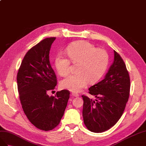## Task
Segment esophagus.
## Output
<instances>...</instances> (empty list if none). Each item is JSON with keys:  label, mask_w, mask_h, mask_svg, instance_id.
<instances>
[{"label": "esophagus", "mask_w": 146, "mask_h": 146, "mask_svg": "<svg viewBox=\"0 0 146 146\" xmlns=\"http://www.w3.org/2000/svg\"><path fill=\"white\" fill-rule=\"evenodd\" d=\"M72 96H73V97H79V94H78L74 93V92H73V93L72 94Z\"/></svg>", "instance_id": "1"}]
</instances>
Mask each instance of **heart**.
Returning <instances> with one entry per match:
<instances>
[{"label":"heart","mask_w":146,"mask_h":146,"mask_svg":"<svg viewBox=\"0 0 146 146\" xmlns=\"http://www.w3.org/2000/svg\"><path fill=\"white\" fill-rule=\"evenodd\" d=\"M68 57L59 53L55 65L60 76H65L70 72L71 62L78 63L76 72L62 80L60 86L73 92H80L89 81L95 82L100 78L108 66L109 57L105 49L97 48L88 41L81 40L71 43L66 49Z\"/></svg>","instance_id":"heart-1"}]
</instances>
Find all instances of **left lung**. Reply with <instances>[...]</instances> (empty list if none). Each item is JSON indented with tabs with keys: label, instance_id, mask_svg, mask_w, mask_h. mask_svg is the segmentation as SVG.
Wrapping results in <instances>:
<instances>
[{
	"label": "left lung",
	"instance_id": "left-lung-1",
	"mask_svg": "<svg viewBox=\"0 0 146 146\" xmlns=\"http://www.w3.org/2000/svg\"><path fill=\"white\" fill-rule=\"evenodd\" d=\"M114 62L105 78L89 89V93L97 100L82 95L84 123L92 132L102 133L113 127L121 117L128 100L130 76L122 57L114 50Z\"/></svg>",
	"mask_w": 146,
	"mask_h": 146
}]
</instances>
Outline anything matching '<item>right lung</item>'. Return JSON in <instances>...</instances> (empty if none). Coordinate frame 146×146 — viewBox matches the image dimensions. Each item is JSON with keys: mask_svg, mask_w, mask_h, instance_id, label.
Segmentation results:
<instances>
[{"mask_svg": "<svg viewBox=\"0 0 146 146\" xmlns=\"http://www.w3.org/2000/svg\"><path fill=\"white\" fill-rule=\"evenodd\" d=\"M56 37L46 38L29 50L17 74L18 90L23 110L27 119L37 128L51 130L59 124L70 98V91L57 92V78L49 62V51Z\"/></svg>", "mask_w": 146, "mask_h": 146, "instance_id": "obj_1", "label": "right lung"}]
</instances>
